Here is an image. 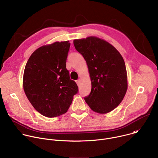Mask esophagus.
Masks as SVG:
<instances>
[{
  "label": "esophagus",
  "instance_id": "obj_1",
  "mask_svg": "<svg viewBox=\"0 0 158 158\" xmlns=\"http://www.w3.org/2000/svg\"><path fill=\"white\" fill-rule=\"evenodd\" d=\"M76 82L77 83V85H79V82H80V79H77V80H76Z\"/></svg>",
  "mask_w": 158,
  "mask_h": 158
}]
</instances>
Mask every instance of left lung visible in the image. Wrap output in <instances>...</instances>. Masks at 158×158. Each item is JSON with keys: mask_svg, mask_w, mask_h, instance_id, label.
Returning <instances> with one entry per match:
<instances>
[{"mask_svg": "<svg viewBox=\"0 0 158 158\" xmlns=\"http://www.w3.org/2000/svg\"><path fill=\"white\" fill-rule=\"evenodd\" d=\"M74 45L86 61L91 81L85 102L98 113H108L119 105L127 89L123 57L112 45L98 37L74 39Z\"/></svg>", "mask_w": 158, "mask_h": 158, "instance_id": "8db88e82", "label": "left lung"}]
</instances>
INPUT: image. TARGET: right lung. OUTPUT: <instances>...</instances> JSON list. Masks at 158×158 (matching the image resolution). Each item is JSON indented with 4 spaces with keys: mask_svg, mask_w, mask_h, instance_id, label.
<instances>
[{
    "mask_svg": "<svg viewBox=\"0 0 158 158\" xmlns=\"http://www.w3.org/2000/svg\"><path fill=\"white\" fill-rule=\"evenodd\" d=\"M69 42H55L39 48L26 65L24 91L32 106L44 116L65 114L78 91L65 68Z\"/></svg>",
    "mask_w": 158,
    "mask_h": 158,
    "instance_id": "add662e5",
    "label": "right lung"
}]
</instances>
